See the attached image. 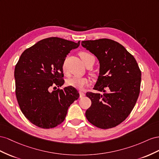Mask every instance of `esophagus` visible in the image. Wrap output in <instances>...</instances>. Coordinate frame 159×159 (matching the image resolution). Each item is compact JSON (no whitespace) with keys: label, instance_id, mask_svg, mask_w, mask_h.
Segmentation results:
<instances>
[{"label":"esophagus","instance_id":"obj_1","mask_svg":"<svg viewBox=\"0 0 159 159\" xmlns=\"http://www.w3.org/2000/svg\"><path fill=\"white\" fill-rule=\"evenodd\" d=\"M79 94H80V98H82L85 96V94L82 91H79Z\"/></svg>","mask_w":159,"mask_h":159}]
</instances>
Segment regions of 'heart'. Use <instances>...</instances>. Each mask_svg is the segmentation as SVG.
Listing matches in <instances>:
<instances>
[{"instance_id":"heart-1","label":"heart","mask_w":159,"mask_h":159,"mask_svg":"<svg viewBox=\"0 0 159 159\" xmlns=\"http://www.w3.org/2000/svg\"><path fill=\"white\" fill-rule=\"evenodd\" d=\"M80 57L85 65H87L89 62L94 58L91 54L87 52H80ZM62 71L64 73H66V62L64 61L62 64ZM90 83V80L86 77H72L66 81L68 86H70L78 89H83L85 87H87Z\"/></svg>"}]
</instances>
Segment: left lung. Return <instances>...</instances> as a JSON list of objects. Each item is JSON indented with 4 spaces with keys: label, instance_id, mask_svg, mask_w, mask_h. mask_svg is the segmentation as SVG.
Wrapping results in <instances>:
<instances>
[{
    "label": "left lung",
    "instance_id": "obj_1",
    "mask_svg": "<svg viewBox=\"0 0 159 159\" xmlns=\"http://www.w3.org/2000/svg\"><path fill=\"white\" fill-rule=\"evenodd\" d=\"M81 44L98 58L99 75L94 89L104 93L86 94L92 102L86 117L98 128L115 127L128 117L137 102L141 72L134 57L115 40H84Z\"/></svg>",
    "mask_w": 159,
    "mask_h": 159
}]
</instances>
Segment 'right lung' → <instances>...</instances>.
<instances>
[{
    "instance_id": "obj_1",
    "label": "right lung",
    "mask_w": 159,
    "mask_h": 159,
    "mask_svg": "<svg viewBox=\"0 0 159 159\" xmlns=\"http://www.w3.org/2000/svg\"><path fill=\"white\" fill-rule=\"evenodd\" d=\"M77 43L58 37L40 40L26 49L15 69L16 96L22 112L30 122L43 129L54 128L65 120L68 108L79 97L69 86L51 91L65 83L62 64Z\"/></svg>"
}]
</instances>
